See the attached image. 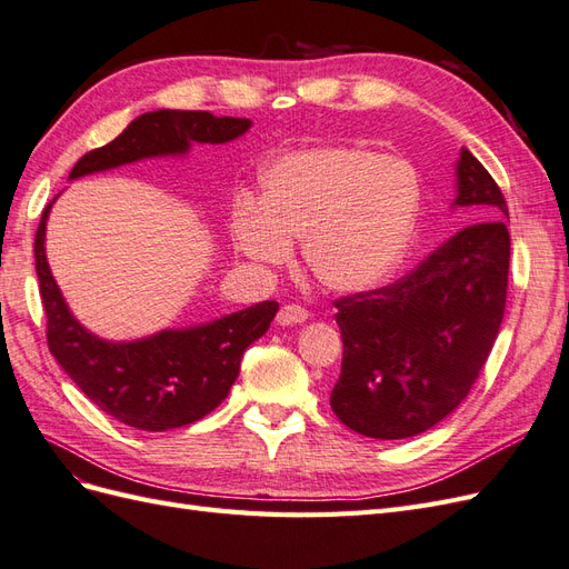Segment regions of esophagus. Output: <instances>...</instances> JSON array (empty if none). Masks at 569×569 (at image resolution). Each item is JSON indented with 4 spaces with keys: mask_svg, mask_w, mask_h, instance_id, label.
<instances>
[{
    "mask_svg": "<svg viewBox=\"0 0 569 569\" xmlns=\"http://www.w3.org/2000/svg\"><path fill=\"white\" fill-rule=\"evenodd\" d=\"M278 325H282V327H287V325H301V322H306L308 320V311L306 308H301V306H295V303H287V306H282L280 308V313H278Z\"/></svg>",
    "mask_w": 569,
    "mask_h": 569,
    "instance_id": "esophagus-1",
    "label": "esophagus"
}]
</instances>
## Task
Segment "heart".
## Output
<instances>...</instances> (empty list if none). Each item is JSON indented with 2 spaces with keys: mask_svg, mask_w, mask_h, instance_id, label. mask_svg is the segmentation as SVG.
I'll return each mask as SVG.
<instances>
[{
  "mask_svg": "<svg viewBox=\"0 0 569 569\" xmlns=\"http://www.w3.org/2000/svg\"><path fill=\"white\" fill-rule=\"evenodd\" d=\"M416 168L363 147L303 149L274 163L263 201L232 216L237 249L266 268L284 266L303 242L313 278L339 295L385 284L403 263L420 211Z\"/></svg>",
  "mask_w": 569,
  "mask_h": 569,
  "instance_id": "b5f03b06",
  "label": "heart"
}]
</instances>
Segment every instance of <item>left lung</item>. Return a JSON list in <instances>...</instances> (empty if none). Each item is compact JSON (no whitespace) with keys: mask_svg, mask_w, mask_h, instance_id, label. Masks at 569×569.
Instances as JSON below:
<instances>
[{"mask_svg":"<svg viewBox=\"0 0 569 569\" xmlns=\"http://www.w3.org/2000/svg\"><path fill=\"white\" fill-rule=\"evenodd\" d=\"M451 209L479 218L393 284L335 301L343 341L330 393L337 418L370 439H408L462 403L501 330L508 291V206L468 149Z\"/></svg>","mask_w":569,"mask_h":569,"instance_id":"1","label":"left lung"}]
</instances>
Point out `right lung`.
<instances>
[{
  "label": "right lung",
  "instance_id": "add662e5",
  "mask_svg": "<svg viewBox=\"0 0 569 569\" xmlns=\"http://www.w3.org/2000/svg\"><path fill=\"white\" fill-rule=\"evenodd\" d=\"M249 128V118L149 111L137 116L107 147L84 153L68 180L144 159L184 157L192 144H226ZM51 203L36 234V268L47 313V341L57 363L94 406L128 427L166 432L209 416L226 401L244 351L268 332L280 306L261 301L211 322L161 330L144 339H101L78 322L49 270L44 234Z\"/></svg>",
  "mask_w": 569,
  "mask_h": 569
}]
</instances>
